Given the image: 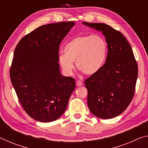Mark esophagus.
I'll return each mask as SVG.
<instances>
[{
    "instance_id": "esophagus-1",
    "label": "esophagus",
    "mask_w": 148,
    "mask_h": 148,
    "mask_svg": "<svg viewBox=\"0 0 148 148\" xmlns=\"http://www.w3.org/2000/svg\"><path fill=\"white\" fill-rule=\"evenodd\" d=\"M76 86L77 87H80L83 86V83L81 81H79V80H77V81H76Z\"/></svg>"
}]
</instances>
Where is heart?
<instances>
[{"label": "heart", "instance_id": "1", "mask_svg": "<svg viewBox=\"0 0 148 148\" xmlns=\"http://www.w3.org/2000/svg\"><path fill=\"white\" fill-rule=\"evenodd\" d=\"M108 44L99 35H82L70 40L64 46V53L58 56V62L64 73L71 75L74 65L79 71L91 76L103 68L106 61Z\"/></svg>", "mask_w": 148, "mask_h": 148}]
</instances>
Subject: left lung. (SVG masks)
Returning a JSON list of instances; mask_svg holds the SVG:
<instances>
[{
    "instance_id": "1",
    "label": "left lung",
    "mask_w": 148,
    "mask_h": 148,
    "mask_svg": "<svg viewBox=\"0 0 148 148\" xmlns=\"http://www.w3.org/2000/svg\"><path fill=\"white\" fill-rule=\"evenodd\" d=\"M102 32L108 44L106 62L98 73L85 81L87 104L91 113L111 119L123 113L133 98L138 65L128 41L121 32L106 24L83 22Z\"/></svg>"
}]
</instances>
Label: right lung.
Listing matches in <instances>:
<instances>
[{
	"label": "right lung",
	"mask_w": 148,
	"mask_h": 148,
	"mask_svg": "<svg viewBox=\"0 0 148 148\" xmlns=\"http://www.w3.org/2000/svg\"><path fill=\"white\" fill-rule=\"evenodd\" d=\"M73 21L44 25L17 44L10 71L11 82L22 107L36 121L61 117L75 89V79L62 76L58 62L61 41Z\"/></svg>",
	"instance_id": "add662e5"
}]
</instances>
